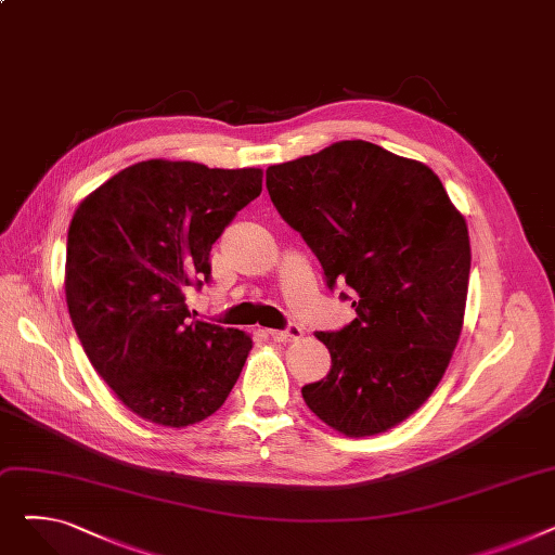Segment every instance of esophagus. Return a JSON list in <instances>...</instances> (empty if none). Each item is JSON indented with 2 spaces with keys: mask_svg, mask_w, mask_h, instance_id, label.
Listing matches in <instances>:
<instances>
[{
  "mask_svg": "<svg viewBox=\"0 0 555 555\" xmlns=\"http://www.w3.org/2000/svg\"><path fill=\"white\" fill-rule=\"evenodd\" d=\"M301 335H304V328L297 324H289L283 331H270V337L274 341H297V339H301Z\"/></svg>",
  "mask_w": 555,
  "mask_h": 555,
  "instance_id": "esophagus-1",
  "label": "esophagus"
}]
</instances>
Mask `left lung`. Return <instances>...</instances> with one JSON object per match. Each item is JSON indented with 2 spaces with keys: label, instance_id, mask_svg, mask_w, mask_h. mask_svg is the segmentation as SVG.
Listing matches in <instances>:
<instances>
[{
  "label": "left lung",
  "instance_id": "obj_1",
  "mask_svg": "<svg viewBox=\"0 0 555 555\" xmlns=\"http://www.w3.org/2000/svg\"><path fill=\"white\" fill-rule=\"evenodd\" d=\"M268 191L328 287L353 289V322L317 333L333 364L301 389L306 404L346 436L391 429L452 360L468 299V224L431 168L362 139L270 166Z\"/></svg>",
  "mask_w": 555,
  "mask_h": 555
}]
</instances>
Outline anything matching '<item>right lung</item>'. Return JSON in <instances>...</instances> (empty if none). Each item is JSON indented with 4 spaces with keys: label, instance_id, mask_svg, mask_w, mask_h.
<instances>
[{
    "label": "right lung",
    "instance_id": "1",
    "mask_svg": "<svg viewBox=\"0 0 555 555\" xmlns=\"http://www.w3.org/2000/svg\"><path fill=\"white\" fill-rule=\"evenodd\" d=\"M260 191V168L149 159L78 204L65 266L72 324L96 373L143 421L199 423L236 385L251 337L191 317L186 289L209 283L211 245Z\"/></svg>",
    "mask_w": 555,
    "mask_h": 555
}]
</instances>
